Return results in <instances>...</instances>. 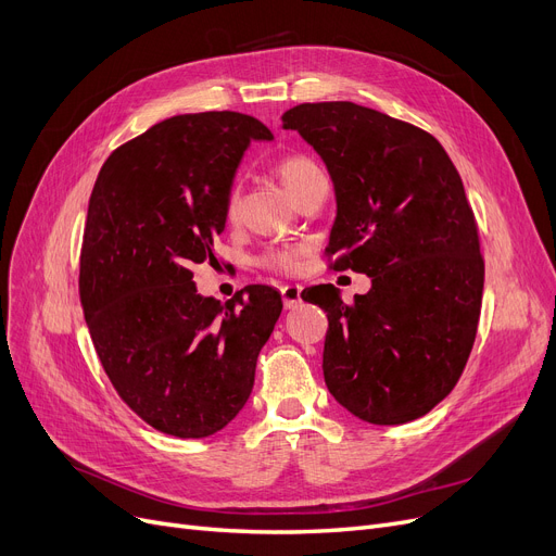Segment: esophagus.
<instances>
[{"instance_id":"obj_1","label":"esophagus","mask_w":556,"mask_h":556,"mask_svg":"<svg viewBox=\"0 0 556 556\" xmlns=\"http://www.w3.org/2000/svg\"><path fill=\"white\" fill-rule=\"evenodd\" d=\"M281 300H283L286 308H295L302 302V286H298V283L281 286Z\"/></svg>"}]
</instances>
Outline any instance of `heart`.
I'll use <instances>...</instances> for the list:
<instances>
[{
  "label": "heart",
  "mask_w": 556,
  "mask_h": 556,
  "mask_svg": "<svg viewBox=\"0 0 556 556\" xmlns=\"http://www.w3.org/2000/svg\"><path fill=\"white\" fill-rule=\"evenodd\" d=\"M277 175L281 178L283 187L288 189L290 195H298L302 191V187L315 178L317 173H323L317 168V164L306 157V155H283L279 162H277ZM239 210V193L237 189H233L229 193V202H227V212L229 216L237 214ZM258 263L263 268H270V270H277V273H293L298 268L300 263V250H293V248H270L263 252L258 256Z\"/></svg>",
  "instance_id": "1"
}]
</instances>
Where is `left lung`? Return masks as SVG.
Returning <instances> with one entry per match:
<instances>
[{"label":"left lung","mask_w":556,"mask_h":556,"mask_svg":"<svg viewBox=\"0 0 556 556\" xmlns=\"http://www.w3.org/2000/svg\"><path fill=\"white\" fill-rule=\"evenodd\" d=\"M281 122L333 180L331 268L371 277L354 304L331 283L304 298L329 317L327 388L363 421L419 419L457 386L478 333L484 258L459 173L430 132L352 101L302 103Z\"/></svg>","instance_id":"1"}]
</instances>
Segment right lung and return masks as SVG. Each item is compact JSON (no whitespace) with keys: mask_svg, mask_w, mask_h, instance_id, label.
Masks as SVG:
<instances>
[{"mask_svg":"<svg viewBox=\"0 0 556 556\" xmlns=\"http://www.w3.org/2000/svg\"><path fill=\"white\" fill-rule=\"evenodd\" d=\"M252 139L273 132L250 114L170 116L105 160L87 207L78 293L99 361L137 417L182 440L239 415L283 306L270 286L223 304L191 281Z\"/></svg>","mask_w":556,"mask_h":556,"instance_id":"obj_1","label":"right lung"}]
</instances>
